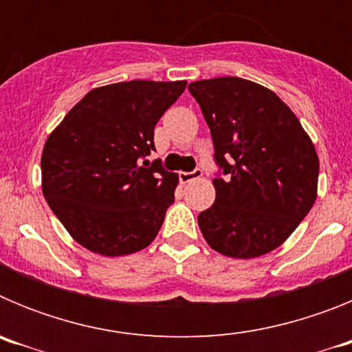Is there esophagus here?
Instances as JSON below:
<instances>
[{
    "label": "esophagus",
    "mask_w": 352,
    "mask_h": 352,
    "mask_svg": "<svg viewBox=\"0 0 352 352\" xmlns=\"http://www.w3.org/2000/svg\"><path fill=\"white\" fill-rule=\"evenodd\" d=\"M201 176H203V170L201 169H194V170H190V173H185V170H182V173H179V182L190 183V182H194V179L201 178Z\"/></svg>",
    "instance_id": "esophagus-1"
}]
</instances>
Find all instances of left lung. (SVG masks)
Returning <instances> with one entry per match:
<instances>
[{
  "mask_svg": "<svg viewBox=\"0 0 352 352\" xmlns=\"http://www.w3.org/2000/svg\"><path fill=\"white\" fill-rule=\"evenodd\" d=\"M211 130L213 206L197 217L223 256L252 259L280 247L317 197L319 158L291 109L261 84L217 77L188 84Z\"/></svg>",
  "mask_w": 352,
  "mask_h": 352,
  "instance_id": "obj_1",
  "label": "left lung"
}]
</instances>
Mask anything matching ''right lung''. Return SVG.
<instances>
[{
	"mask_svg": "<svg viewBox=\"0 0 352 352\" xmlns=\"http://www.w3.org/2000/svg\"><path fill=\"white\" fill-rule=\"evenodd\" d=\"M185 86L129 80L95 88L49 135L43 197L77 243L116 257L142 250L158 234L178 174L146 157L157 121Z\"/></svg>",
	"mask_w": 352,
	"mask_h": 352,
	"instance_id": "1",
	"label": "right lung"
}]
</instances>
